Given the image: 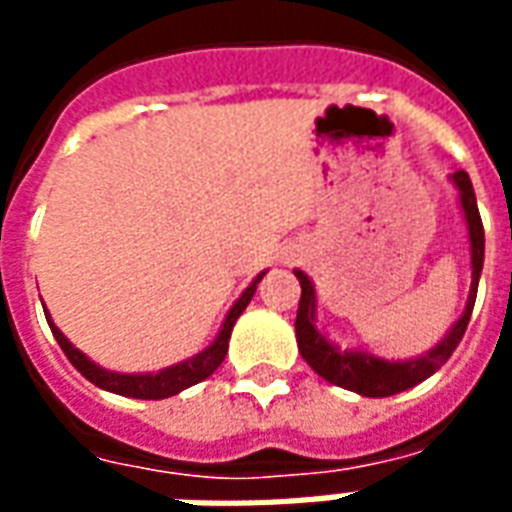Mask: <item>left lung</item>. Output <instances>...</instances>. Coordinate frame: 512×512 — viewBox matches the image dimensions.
Here are the masks:
<instances>
[{
  "label": "left lung",
  "instance_id": "8db88e82",
  "mask_svg": "<svg viewBox=\"0 0 512 512\" xmlns=\"http://www.w3.org/2000/svg\"><path fill=\"white\" fill-rule=\"evenodd\" d=\"M452 183L458 186L461 194V208L469 224V244H472V290H469V301H466V310L455 321L450 332L444 334L436 348H430L428 354L417 356V359H408V362H389L381 356L365 354V351H337L332 343H326L318 329H315V288L307 279L304 271H296V279L301 285V299H299V312H296V340H299V351L304 356V362L326 378L329 384L343 386L351 389L356 395L362 397H389L411 389V386L422 384L425 378H430L439 370L452 351L461 343L463 332L469 326L472 318L474 299H477V282H480V271H483V255H485V233H483V219L477 211V200H474V189L469 175L458 169L452 175Z\"/></svg>",
  "mask_w": 512,
  "mask_h": 512
}]
</instances>
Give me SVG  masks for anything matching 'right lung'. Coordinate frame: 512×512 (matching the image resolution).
I'll list each match as a JSON object with an SVG mask.
<instances>
[{"mask_svg": "<svg viewBox=\"0 0 512 512\" xmlns=\"http://www.w3.org/2000/svg\"><path fill=\"white\" fill-rule=\"evenodd\" d=\"M263 277H266V271H263V274H257L255 282L241 293V299L235 301L233 310L227 312L219 337H216V340H213L202 354L191 356V359L180 362V365L167 367V370H161V373L126 376V373H112V370H104V367H98L95 362H90L79 348H73V345L68 343V337H65L54 323H51V318H46V321H49L54 340L60 343L65 356L71 359V365L76 367L87 381H93L95 386H101V389H106V392H115V395L139 397V400H164V397L178 395V392H183V389H189V386L205 381L216 367L222 365L224 356H227V343H230V332H233L235 321H238V315L246 310V304L252 301V296H255V290H257V282H260Z\"/></svg>", "mask_w": 512, "mask_h": 512, "instance_id": "obj_1", "label": "right lung"}]
</instances>
